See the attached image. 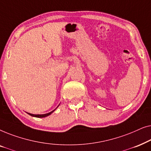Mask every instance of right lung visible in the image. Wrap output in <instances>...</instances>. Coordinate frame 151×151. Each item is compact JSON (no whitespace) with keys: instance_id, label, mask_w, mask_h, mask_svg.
I'll return each mask as SVG.
<instances>
[{"instance_id":"right-lung-1","label":"right lung","mask_w":151,"mask_h":151,"mask_svg":"<svg viewBox=\"0 0 151 151\" xmlns=\"http://www.w3.org/2000/svg\"><path fill=\"white\" fill-rule=\"evenodd\" d=\"M59 106V105H58ZM57 109V108H56ZM55 109H54V110L53 111H51V112H49V113H46V114H32V113H27L29 115H31V116H32V117H39V118H40V117H47V116H49V115H51V113H52L53 111H54Z\"/></svg>"}]
</instances>
